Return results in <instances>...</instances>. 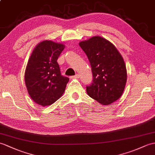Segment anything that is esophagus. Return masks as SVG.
I'll return each mask as SVG.
<instances>
[{"label":"esophagus","instance_id":"esophagus-1","mask_svg":"<svg viewBox=\"0 0 155 155\" xmlns=\"http://www.w3.org/2000/svg\"><path fill=\"white\" fill-rule=\"evenodd\" d=\"M79 77H80V75H79L78 74H77L74 75V76H71L70 78H72V79H73V78H79Z\"/></svg>","mask_w":155,"mask_h":155}]
</instances>
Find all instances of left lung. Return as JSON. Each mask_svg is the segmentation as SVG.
<instances>
[{
	"label": "left lung",
	"instance_id": "8db88e82",
	"mask_svg": "<svg viewBox=\"0 0 155 155\" xmlns=\"http://www.w3.org/2000/svg\"><path fill=\"white\" fill-rule=\"evenodd\" d=\"M90 61L92 82L86 86L90 97L104 105L116 101L123 94L127 71L123 57L111 43L94 36L79 43Z\"/></svg>",
	"mask_w": 155,
	"mask_h": 155
}]
</instances>
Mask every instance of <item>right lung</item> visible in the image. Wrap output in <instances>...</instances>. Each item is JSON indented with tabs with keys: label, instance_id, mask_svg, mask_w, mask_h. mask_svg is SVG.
Wrapping results in <instances>:
<instances>
[{
	"label": "right lung",
	"instance_id": "add662e5",
	"mask_svg": "<svg viewBox=\"0 0 155 155\" xmlns=\"http://www.w3.org/2000/svg\"><path fill=\"white\" fill-rule=\"evenodd\" d=\"M62 44L45 40L35 47L28 60L25 82L29 95L42 106H49L62 96L69 78L61 75L57 59Z\"/></svg>",
	"mask_w": 155,
	"mask_h": 155
}]
</instances>
